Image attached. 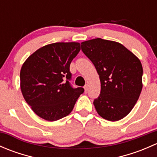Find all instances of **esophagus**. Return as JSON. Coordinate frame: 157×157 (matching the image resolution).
Returning a JSON list of instances; mask_svg holds the SVG:
<instances>
[{"label":"esophagus","mask_w":157,"mask_h":157,"mask_svg":"<svg viewBox=\"0 0 157 157\" xmlns=\"http://www.w3.org/2000/svg\"><path fill=\"white\" fill-rule=\"evenodd\" d=\"M84 90H85V91H86V90H88V85L87 84H86L84 86Z\"/></svg>","instance_id":"1"}]
</instances>
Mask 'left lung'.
Here are the masks:
<instances>
[{"label": "left lung", "mask_w": 157, "mask_h": 157, "mask_svg": "<svg viewBox=\"0 0 157 157\" xmlns=\"http://www.w3.org/2000/svg\"><path fill=\"white\" fill-rule=\"evenodd\" d=\"M81 49L99 75L100 94L93 101L98 114L111 121L124 118L143 87L140 60L121 44L100 38L81 42Z\"/></svg>", "instance_id": "8db88e82"}]
</instances>
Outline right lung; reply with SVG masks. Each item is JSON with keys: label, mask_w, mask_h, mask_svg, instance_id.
Segmentation results:
<instances>
[{"label": "right lung", "mask_w": 157, "mask_h": 157, "mask_svg": "<svg viewBox=\"0 0 157 157\" xmlns=\"http://www.w3.org/2000/svg\"><path fill=\"white\" fill-rule=\"evenodd\" d=\"M80 51L78 42H56L42 47L26 59L20 71V88L33 112L53 121L68 115L83 87L74 88L70 64Z\"/></svg>", "instance_id": "right-lung-1"}]
</instances>
